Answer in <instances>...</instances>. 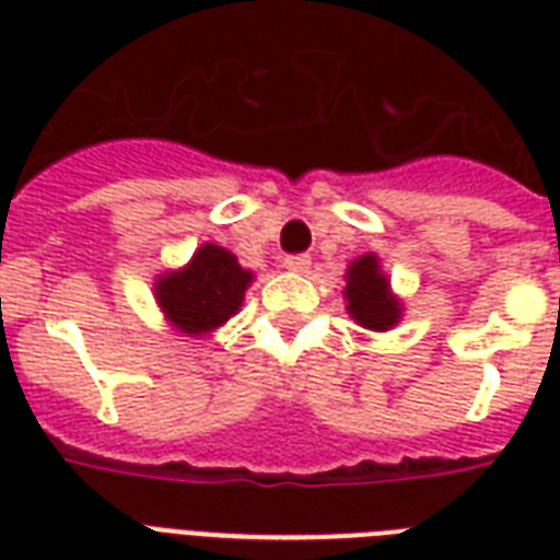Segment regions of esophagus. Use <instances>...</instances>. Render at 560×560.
Returning <instances> with one entry per match:
<instances>
[{"instance_id": "esophagus-1", "label": "esophagus", "mask_w": 560, "mask_h": 560, "mask_svg": "<svg viewBox=\"0 0 560 560\" xmlns=\"http://www.w3.org/2000/svg\"><path fill=\"white\" fill-rule=\"evenodd\" d=\"M284 267H288L290 272H307L311 270V255H288V258H284Z\"/></svg>"}]
</instances>
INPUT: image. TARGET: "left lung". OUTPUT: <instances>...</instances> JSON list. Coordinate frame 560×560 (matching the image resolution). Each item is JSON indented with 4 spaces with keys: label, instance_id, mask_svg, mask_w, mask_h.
Here are the masks:
<instances>
[{
    "label": "left lung",
    "instance_id": "obj_1",
    "mask_svg": "<svg viewBox=\"0 0 560 560\" xmlns=\"http://www.w3.org/2000/svg\"><path fill=\"white\" fill-rule=\"evenodd\" d=\"M346 296H349V314L363 328L386 331L398 323L400 307L389 296V281L377 267L374 255H363L351 264L349 276H346Z\"/></svg>",
    "mask_w": 560,
    "mask_h": 560
}]
</instances>
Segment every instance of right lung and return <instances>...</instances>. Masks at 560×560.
I'll use <instances>...</instances> for the list:
<instances>
[{"label": "right lung", "mask_w": 560, "mask_h": 560, "mask_svg": "<svg viewBox=\"0 0 560 560\" xmlns=\"http://www.w3.org/2000/svg\"><path fill=\"white\" fill-rule=\"evenodd\" d=\"M253 276L223 246L197 249L186 270L171 272L156 284V299L171 323L186 334L218 328L235 314Z\"/></svg>", "instance_id": "add662e5"}]
</instances>
